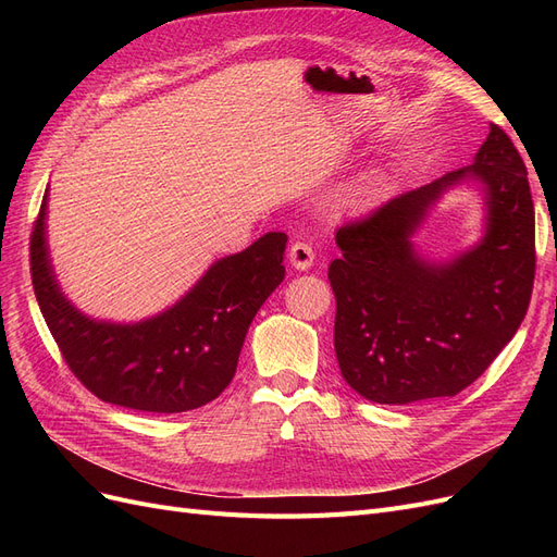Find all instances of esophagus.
I'll return each mask as SVG.
<instances>
[{
    "label": "esophagus",
    "mask_w": 557,
    "mask_h": 557,
    "mask_svg": "<svg viewBox=\"0 0 557 557\" xmlns=\"http://www.w3.org/2000/svg\"><path fill=\"white\" fill-rule=\"evenodd\" d=\"M288 258H290V264L297 269V272H307V269H309V267L313 264V260H315V252H313L311 244H307V242H295V244L290 246Z\"/></svg>",
    "instance_id": "esophagus-1"
}]
</instances>
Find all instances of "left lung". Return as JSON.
<instances>
[{
    "label": "left lung",
    "instance_id": "1",
    "mask_svg": "<svg viewBox=\"0 0 557 557\" xmlns=\"http://www.w3.org/2000/svg\"><path fill=\"white\" fill-rule=\"evenodd\" d=\"M458 184L484 197V237L448 261L412 244L431 207ZM330 264L334 350L352 391L376 404L453 397L474 383L528 313L534 283V205L507 132L491 134L469 166L397 195L339 227Z\"/></svg>",
    "mask_w": 557,
    "mask_h": 557
}]
</instances>
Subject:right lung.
<instances>
[{"label":"right lung","instance_id":"obj_1","mask_svg":"<svg viewBox=\"0 0 557 557\" xmlns=\"http://www.w3.org/2000/svg\"><path fill=\"white\" fill-rule=\"evenodd\" d=\"M48 188L29 242L32 285L76 379L102 401L150 413L199 409L237 372L252 318L285 276L283 232H267L246 250L215 260L176 305L113 323L78 311L64 297L50 262Z\"/></svg>","mask_w":557,"mask_h":557}]
</instances>
